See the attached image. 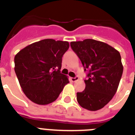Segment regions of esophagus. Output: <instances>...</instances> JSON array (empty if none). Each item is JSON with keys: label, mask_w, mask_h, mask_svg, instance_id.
<instances>
[{"label": "esophagus", "mask_w": 135, "mask_h": 135, "mask_svg": "<svg viewBox=\"0 0 135 135\" xmlns=\"http://www.w3.org/2000/svg\"><path fill=\"white\" fill-rule=\"evenodd\" d=\"M79 78H78V76H76L75 78H71V80L72 82H76V80H78Z\"/></svg>", "instance_id": "1"}]
</instances>
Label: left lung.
Here are the masks:
<instances>
[{
	"label": "left lung",
	"instance_id": "8db88e82",
	"mask_svg": "<svg viewBox=\"0 0 135 135\" xmlns=\"http://www.w3.org/2000/svg\"><path fill=\"white\" fill-rule=\"evenodd\" d=\"M85 71L89 70L85 88L77 92L76 98L83 108L89 111L102 109L117 91L123 66L117 50L107 43L93 39L71 43Z\"/></svg>",
	"mask_w": 135,
	"mask_h": 135
}]
</instances>
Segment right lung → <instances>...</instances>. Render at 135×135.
Returning a JSON list of instances; mask_svg holds the SVG:
<instances>
[{"instance_id": "add662e5", "label": "right lung", "mask_w": 135, "mask_h": 135, "mask_svg": "<svg viewBox=\"0 0 135 135\" xmlns=\"http://www.w3.org/2000/svg\"><path fill=\"white\" fill-rule=\"evenodd\" d=\"M69 47L67 41L44 39L15 55V71L22 91L31 102L50 104L69 83L68 76L60 73L61 58Z\"/></svg>"}]
</instances>
